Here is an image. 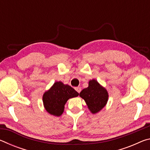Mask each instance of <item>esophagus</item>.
<instances>
[{
    "label": "esophagus",
    "mask_w": 150,
    "mask_h": 150,
    "mask_svg": "<svg viewBox=\"0 0 150 150\" xmlns=\"http://www.w3.org/2000/svg\"><path fill=\"white\" fill-rule=\"evenodd\" d=\"M75 89L76 90V91H77V93H79L81 91V88L80 87H75Z\"/></svg>",
    "instance_id": "esophagus-1"
}]
</instances>
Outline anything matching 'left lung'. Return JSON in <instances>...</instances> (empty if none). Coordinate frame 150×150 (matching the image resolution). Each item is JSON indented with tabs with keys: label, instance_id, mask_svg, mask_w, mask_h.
<instances>
[{
	"label": "left lung",
	"instance_id": "8db88e82",
	"mask_svg": "<svg viewBox=\"0 0 150 150\" xmlns=\"http://www.w3.org/2000/svg\"><path fill=\"white\" fill-rule=\"evenodd\" d=\"M79 96L84 99L92 114L99 112L108 100V91L94 79L88 81V87L81 91Z\"/></svg>",
	"mask_w": 150,
	"mask_h": 150
}]
</instances>
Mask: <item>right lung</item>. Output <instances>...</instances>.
I'll return each mask as SVG.
<instances>
[{"label":"right lung","mask_w":150,"mask_h":150,"mask_svg":"<svg viewBox=\"0 0 150 150\" xmlns=\"http://www.w3.org/2000/svg\"><path fill=\"white\" fill-rule=\"evenodd\" d=\"M78 95L79 93L71 86L63 84L62 81H56L43 95V104L45 110L51 115L60 116L64 111L67 101Z\"/></svg>","instance_id":"1"}]
</instances>
